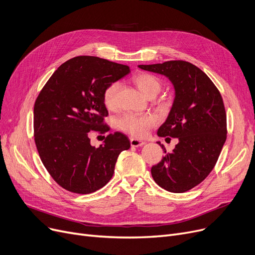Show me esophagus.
Returning a JSON list of instances; mask_svg holds the SVG:
<instances>
[{
	"instance_id": "obj_1",
	"label": "esophagus",
	"mask_w": 255,
	"mask_h": 255,
	"mask_svg": "<svg viewBox=\"0 0 255 255\" xmlns=\"http://www.w3.org/2000/svg\"><path fill=\"white\" fill-rule=\"evenodd\" d=\"M130 145L132 147H139V146H142V145L145 144L144 141H141V140H138V139H135V138H130Z\"/></svg>"
}]
</instances>
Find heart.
Returning <instances> with one entry per match:
<instances>
[{"label":"heart","mask_w":255,"mask_h":255,"mask_svg":"<svg viewBox=\"0 0 255 255\" xmlns=\"http://www.w3.org/2000/svg\"><path fill=\"white\" fill-rule=\"evenodd\" d=\"M132 82L138 87V89L148 99L154 98L159 94L162 89V82L159 78L147 72H140L132 78ZM119 83L113 82L108 85L103 93L104 105L113 110L117 107V94L119 91ZM157 123L153 115H138L134 113H126L117 119V127L119 129L124 130L128 134L136 138H143L148 134L151 128Z\"/></svg>","instance_id":"heart-1"}]
</instances>
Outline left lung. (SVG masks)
Here are the masks:
<instances>
[{
	"label": "left lung",
	"instance_id": "left-lung-1",
	"mask_svg": "<svg viewBox=\"0 0 255 255\" xmlns=\"http://www.w3.org/2000/svg\"><path fill=\"white\" fill-rule=\"evenodd\" d=\"M139 67L166 76L174 86L171 111L157 136L177 138L178 143L172 152H166L164 145L157 142L166 154L151 167V175L163 189L184 193L207 178L226 141L222 96L200 68L183 60Z\"/></svg>",
	"mask_w": 255,
	"mask_h": 255
}]
</instances>
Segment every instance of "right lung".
Here are the masks:
<instances>
[{"mask_svg":"<svg viewBox=\"0 0 255 255\" xmlns=\"http://www.w3.org/2000/svg\"><path fill=\"white\" fill-rule=\"evenodd\" d=\"M130 71L128 65L92 56H79L60 65L34 105V140L47 172L63 189L89 194L109 183L119 153L130 147L121 132L109 134L95 148L90 130L106 134L108 85Z\"/></svg>","mask_w":255,"mask_h":255,"instance_id":"obj_1","label":"right lung"}]
</instances>
